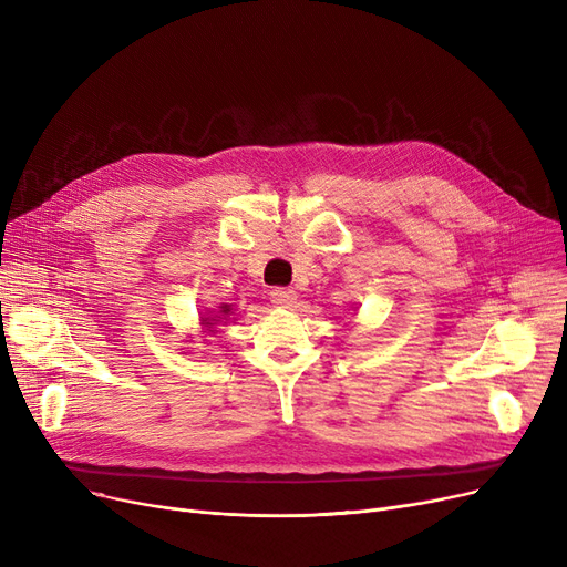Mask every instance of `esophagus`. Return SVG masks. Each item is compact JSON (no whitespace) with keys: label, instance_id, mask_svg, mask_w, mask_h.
Segmentation results:
<instances>
[{"label":"esophagus","instance_id":"obj_1","mask_svg":"<svg viewBox=\"0 0 567 567\" xmlns=\"http://www.w3.org/2000/svg\"><path fill=\"white\" fill-rule=\"evenodd\" d=\"M271 301L278 308H291L296 303V291L287 289V287H276V289H271Z\"/></svg>","mask_w":567,"mask_h":567}]
</instances>
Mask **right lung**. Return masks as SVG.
I'll list each match as a JSON object with an SVG mask.
<instances>
[{
  "label": "right lung",
  "instance_id": "obj_1",
  "mask_svg": "<svg viewBox=\"0 0 567 567\" xmlns=\"http://www.w3.org/2000/svg\"><path fill=\"white\" fill-rule=\"evenodd\" d=\"M220 312H223V315H229V306H223V310H220ZM220 319H223V317H220ZM202 321H204L206 326H214L218 319H214V317H204Z\"/></svg>",
  "mask_w": 567,
  "mask_h": 567
}]
</instances>
